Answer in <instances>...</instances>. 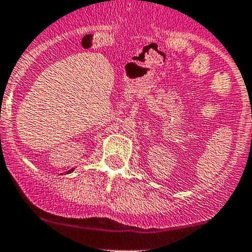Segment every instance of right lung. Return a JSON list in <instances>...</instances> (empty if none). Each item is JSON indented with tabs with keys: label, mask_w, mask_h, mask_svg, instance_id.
<instances>
[{
	"label": "right lung",
	"mask_w": 252,
	"mask_h": 252,
	"mask_svg": "<svg viewBox=\"0 0 252 252\" xmlns=\"http://www.w3.org/2000/svg\"><path fill=\"white\" fill-rule=\"evenodd\" d=\"M70 171H72V170H70Z\"/></svg>",
	"instance_id": "obj_1"
}]
</instances>
